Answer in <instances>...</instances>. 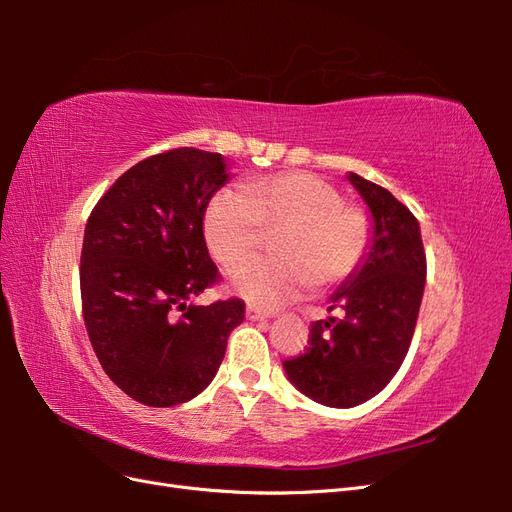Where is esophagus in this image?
Wrapping results in <instances>:
<instances>
[{"label": "esophagus", "instance_id": "34e87169", "mask_svg": "<svg viewBox=\"0 0 512 512\" xmlns=\"http://www.w3.org/2000/svg\"><path fill=\"white\" fill-rule=\"evenodd\" d=\"M245 316L250 320H265V318H269V312H262V309H258L254 305H247Z\"/></svg>", "mask_w": 512, "mask_h": 512}]
</instances>
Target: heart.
<instances>
[{
  "label": "heart",
  "instance_id": "1",
  "mask_svg": "<svg viewBox=\"0 0 512 512\" xmlns=\"http://www.w3.org/2000/svg\"><path fill=\"white\" fill-rule=\"evenodd\" d=\"M273 256L254 258L232 273V288L256 307L275 309L309 286L346 280L371 245V220L342 203L331 183L290 170L245 181L243 192L222 190L205 211L203 230L213 258L235 267L275 230Z\"/></svg>",
  "mask_w": 512,
  "mask_h": 512
}]
</instances>
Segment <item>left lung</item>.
Returning <instances> with one entry per match:
<instances>
[{"mask_svg":"<svg viewBox=\"0 0 512 512\" xmlns=\"http://www.w3.org/2000/svg\"><path fill=\"white\" fill-rule=\"evenodd\" d=\"M350 183L374 218V239L359 271L335 292L329 309L342 318L316 320L303 354L284 361L290 382L318 404L352 408L378 395L404 363L425 290L427 258L412 211L361 175Z\"/></svg>","mask_w":512,"mask_h":512,"instance_id":"1","label":"left lung"}]
</instances>
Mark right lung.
Segmentation results:
<instances>
[{
	"mask_svg": "<svg viewBox=\"0 0 512 512\" xmlns=\"http://www.w3.org/2000/svg\"><path fill=\"white\" fill-rule=\"evenodd\" d=\"M226 179L220 153L168 149L126 170L87 220V335L106 376L138 404L168 408L205 391L245 318L237 297L188 305L222 280L203 218Z\"/></svg>",
	"mask_w": 512,
	"mask_h": 512,
	"instance_id": "1",
	"label": "right lung"
}]
</instances>
